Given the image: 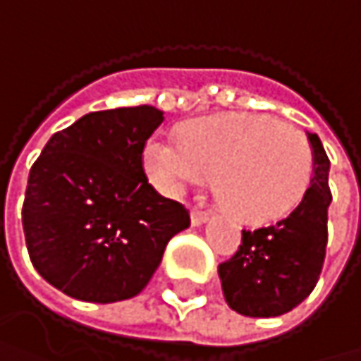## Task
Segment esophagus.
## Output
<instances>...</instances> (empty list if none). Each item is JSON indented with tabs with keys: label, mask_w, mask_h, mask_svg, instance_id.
<instances>
[{
	"label": "esophagus",
	"mask_w": 361,
	"mask_h": 361,
	"mask_svg": "<svg viewBox=\"0 0 361 361\" xmlns=\"http://www.w3.org/2000/svg\"><path fill=\"white\" fill-rule=\"evenodd\" d=\"M190 219H192V226H202L209 217H207V213H204V211L194 209V211L190 213Z\"/></svg>",
	"instance_id": "obj_1"
}]
</instances>
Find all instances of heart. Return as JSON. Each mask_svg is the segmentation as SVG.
<instances>
[{
	"label": "heart",
	"instance_id": "obj_1",
	"mask_svg": "<svg viewBox=\"0 0 361 361\" xmlns=\"http://www.w3.org/2000/svg\"><path fill=\"white\" fill-rule=\"evenodd\" d=\"M144 167L167 196L215 173L221 204L249 224L271 221L305 196L314 152L307 135L269 114L230 112L194 121L180 135H154Z\"/></svg>",
	"mask_w": 361,
	"mask_h": 361
}]
</instances>
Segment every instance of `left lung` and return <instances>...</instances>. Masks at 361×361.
Wrapping results in <instances>:
<instances>
[{"label": "left lung", "instance_id": "8db88e82", "mask_svg": "<svg viewBox=\"0 0 361 361\" xmlns=\"http://www.w3.org/2000/svg\"><path fill=\"white\" fill-rule=\"evenodd\" d=\"M314 176L303 200L271 226L243 230L234 257L219 263L228 305L249 318H274L295 310L316 288L328 245L330 161L316 133Z\"/></svg>", "mask_w": 361, "mask_h": 361}]
</instances>
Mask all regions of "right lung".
<instances>
[{
	"label": "right lung",
	"mask_w": 361,
	"mask_h": 361,
	"mask_svg": "<svg viewBox=\"0 0 361 361\" xmlns=\"http://www.w3.org/2000/svg\"><path fill=\"white\" fill-rule=\"evenodd\" d=\"M154 106L98 110L56 131L27 183L23 230L31 263L64 295L114 303L144 290L188 209L161 196L144 171Z\"/></svg>",
	"instance_id": "obj_1"
}]
</instances>
